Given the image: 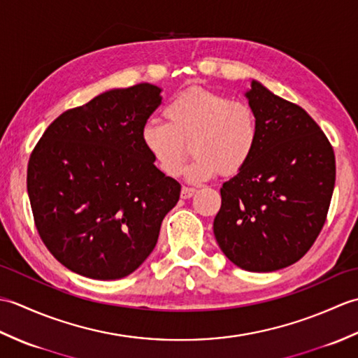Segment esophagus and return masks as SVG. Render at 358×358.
I'll list each match as a JSON object with an SVG mask.
<instances>
[{
  "mask_svg": "<svg viewBox=\"0 0 358 358\" xmlns=\"http://www.w3.org/2000/svg\"><path fill=\"white\" fill-rule=\"evenodd\" d=\"M196 191L194 187H187V186H183V189H181V194H180V196L183 200H187V199H191V196H194V194H195Z\"/></svg>",
  "mask_w": 358,
  "mask_h": 358,
  "instance_id": "esophagus-1",
  "label": "esophagus"
}]
</instances>
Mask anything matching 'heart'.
Returning <instances> with one entry per match:
<instances>
[{
    "label": "heart",
    "mask_w": 358,
    "mask_h": 358,
    "mask_svg": "<svg viewBox=\"0 0 358 358\" xmlns=\"http://www.w3.org/2000/svg\"><path fill=\"white\" fill-rule=\"evenodd\" d=\"M164 121H148L141 143L163 173L178 177L191 141L194 158L185 177L203 183L218 172L234 175L252 158L258 141L257 117L249 104L203 87L173 96L164 108Z\"/></svg>",
    "instance_id": "obj_1"
}]
</instances>
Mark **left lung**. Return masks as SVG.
<instances>
[{"instance_id": "8db88e82", "label": "left lung", "mask_w": 358, "mask_h": 358, "mask_svg": "<svg viewBox=\"0 0 358 358\" xmlns=\"http://www.w3.org/2000/svg\"><path fill=\"white\" fill-rule=\"evenodd\" d=\"M246 98L258 123L257 148L220 189L214 234L238 268L272 272L299 262L323 229L336 185V155L300 106L254 80Z\"/></svg>"}]
</instances>
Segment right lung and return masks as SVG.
Wrapping results in <instances>:
<instances>
[{"mask_svg":"<svg viewBox=\"0 0 358 358\" xmlns=\"http://www.w3.org/2000/svg\"><path fill=\"white\" fill-rule=\"evenodd\" d=\"M159 94L149 83L108 90L62 113L30 154L36 231L72 272L95 280L132 273L180 199V183L157 169L140 136Z\"/></svg>","mask_w":358,"mask_h":358,"instance_id":"obj_1","label":"right lung"}]
</instances>
